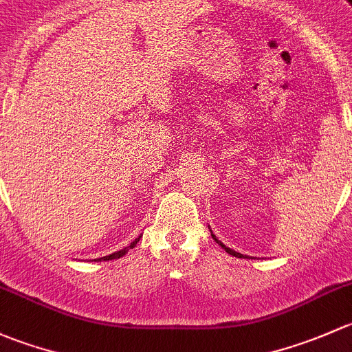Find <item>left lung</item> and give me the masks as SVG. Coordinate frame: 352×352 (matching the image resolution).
I'll use <instances>...</instances> for the list:
<instances>
[{"label":"left lung","instance_id":"obj_1","mask_svg":"<svg viewBox=\"0 0 352 352\" xmlns=\"http://www.w3.org/2000/svg\"><path fill=\"white\" fill-rule=\"evenodd\" d=\"M210 232H212V230H210ZM212 237H213V241H215V242H217V244H220V245H222V248H223V249H226V252H229V254H230V256H235V257H244V256H242V254H241V252H235V251H234V249L227 248V245H226V244H222V242H220V241H219V239H217V237H215V234H213V232H212Z\"/></svg>","mask_w":352,"mask_h":352}]
</instances>
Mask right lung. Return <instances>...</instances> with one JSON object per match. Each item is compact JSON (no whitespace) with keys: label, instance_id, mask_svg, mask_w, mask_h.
Returning <instances> with one entry per match:
<instances>
[{"label":"right lung","instance_id":"right-lung-1","mask_svg":"<svg viewBox=\"0 0 352 352\" xmlns=\"http://www.w3.org/2000/svg\"><path fill=\"white\" fill-rule=\"evenodd\" d=\"M142 237V235H139V237L135 239V241L132 242V244L130 245H126V248H123V249H120V251H117V252H113V254H110V256H104V257H100V259H95V261H111V259H118V257H122V256H125L126 252H129V249H133L137 245V242H139V239Z\"/></svg>","mask_w":352,"mask_h":352}]
</instances>
